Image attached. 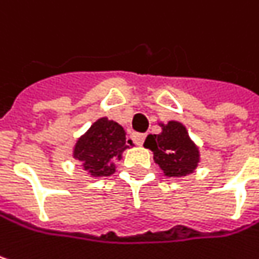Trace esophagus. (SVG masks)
<instances>
[{
    "instance_id": "obj_1",
    "label": "esophagus",
    "mask_w": 259,
    "mask_h": 259,
    "mask_svg": "<svg viewBox=\"0 0 259 259\" xmlns=\"http://www.w3.org/2000/svg\"><path fill=\"white\" fill-rule=\"evenodd\" d=\"M133 139H134L137 146H143V143H144V140H146V134H140V133H137V134L133 136Z\"/></svg>"
}]
</instances>
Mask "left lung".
Here are the masks:
<instances>
[{"label": "left lung", "mask_w": 259, "mask_h": 259, "mask_svg": "<svg viewBox=\"0 0 259 259\" xmlns=\"http://www.w3.org/2000/svg\"><path fill=\"white\" fill-rule=\"evenodd\" d=\"M160 134H149L144 141V147L153 152L159 168L166 177H186L194 172L200 153L186 126L177 120L160 123Z\"/></svg>", "instance_id": "8db88e82"}]
</instances>
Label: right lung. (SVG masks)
I'll list each match as a JSON object with an SVG mask.
<instances>
[{
  "label": "right lung",
  "instance_id": "add662e5",
  "mask_svg": "<svg viewBox=\"0 0 259 259\" xmlns=\"http://www.w3.org/2000/svg\"><path fill=\"white\" fill-rule=\"evenodd\" d=\"M131 140L126 141L125 131L118 122L100 118L76 140L73 157L91 177H109L116 169L115 162L122 157Z\"/></svg>",
  "mask_w": 259,
  "mask_h": 259
}]
</instances>
